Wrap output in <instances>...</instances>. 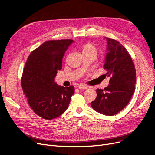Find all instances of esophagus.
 <instances>
[{
  "label": "esophagus",
  "instance_id": "esophagus-1",
  "mask_svg": "<svg viewBox=\"0 0 155 155\" xmlns=\"http://www.w3.org/2000/svg\"><path fill=\"white\" fill-rule=\"evenodd\" d=\"M78 87L79 88V89H82V90H84V89H87L88 88V86L85 85H79L78 86Z\"/></svg>",
  "mask_w": 155,
  "mask_h": 155
}]
</instances>
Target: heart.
<instances>
[{"label": "heart", "mask_w": 155, "mask_h": 155, "mask_svg": "<svg viewBox=\"0 0 155 155\" xmlns=\"http://www.w3.org/2000/svg\"><path fill=\"white\" fill-rule=\"evenodd\" d=\"M83 50H96V48L93 45L88 44V45H86L85 46H84L83 51Z\"/></svg>", "instance_id": "heart-1"}]
</instances>
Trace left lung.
Here are the masks:
<instances>
[{
  "mask_svg": "<svg viewBox=\"0 0 155 155\" xmlns=\"http://www.w3.org/2000/svg\"><path fill=\"white\" fill-rule=\"evenodd\" d=\"M107 54L104 68L110 78L109 85L96 90L97 97L91 102L94 110L106 116H113L123 110L135 91L136 69L132 58L118 41L105 37Z\"/></svg>",
  "mask_w": 155,
  "mask_h": 155,
  "instance_id": "8db88e82",
  "label": "left lung"
}]
</instances>
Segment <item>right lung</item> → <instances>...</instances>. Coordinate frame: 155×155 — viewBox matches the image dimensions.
I'll use <instances>...</instances> for the list:
<instances>
[{
    "instance_id": "1",
    "label": "right lung",
    "mask_w": 155,
    "mask_h": 155,
    "mask_svg": "<svg viewBox=\"0 0 155 155\" xmlns=\"http://www.w3.org/2000/svg\"><path fill=\"white\" fill-rule=\"evenodd\" d=\"M72 39L50 40L33 50L21 78L22 91L31 109L45 120L61 115L69 105L74 87L58 86L55 81L62 59Z\"/></svg>"
}]
</instances>
